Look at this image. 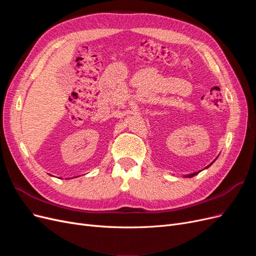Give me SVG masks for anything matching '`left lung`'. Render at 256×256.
Masks as SVG:
<instances>
[{
    "mask_svg": "<svg viewBox=\"0 0 256 256\" xmlns=\"http://www.w3.org/2000/svg\"><path fill=\"white\" fill-rule=\"evenodd\" d=\"M216 159H214V161H216ZM214 161H212V164H209V166H208L207 168H209V166H212V164H214ZM198 173H200V172H196V173H191V174H188V175H184V177H188V178H189V177H193V176H196V174H198Z\"/></svg>",
    "mask_w": 256,
    "mask_h": 256,
    "instance_id": "left-lung-1",
    "label": "left lung"
}]
</instances>
